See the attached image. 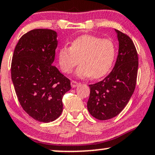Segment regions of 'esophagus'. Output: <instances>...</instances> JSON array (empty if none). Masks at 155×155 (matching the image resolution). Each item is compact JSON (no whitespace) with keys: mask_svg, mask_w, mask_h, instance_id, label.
Listing matches in <instances>:
<instances>
[{"mask_svg":"<svg viewBox=\"0 0 155 155\" xmlns=\"http://www.w3.org/2000/svg\"><path fill=\"white\" fill-rule=\"evenodd\" d=\"M71 86H72V87H77L78 85H79V83L76 82V81H71Z\"/></svg>","mask_w":155,"mask_h":155,"instance_id":"1","label":"esophagus"}]
</instances>
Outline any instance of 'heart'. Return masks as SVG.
Segmentation results:
<instances>
[{
	"instance_id": "obj_1",
	"label": "heart",
	"mask_w": 155,
	"mask_h": 155,
	"mask_svg": "<svg viewBox=\"0 0 155 155\" xmlns=\"http://www.w3.org/2000/svg\"><path fill=\"white\" fill-rule=\"evenodd\" d=\"M116 56V46L110 39L92 35H84L73 41L71 47L64 46L58 53L61 71L69 73L80 62L75 71L77 77L92 76L99 79L111 69Z\"/></svg>"
}]
</instances>
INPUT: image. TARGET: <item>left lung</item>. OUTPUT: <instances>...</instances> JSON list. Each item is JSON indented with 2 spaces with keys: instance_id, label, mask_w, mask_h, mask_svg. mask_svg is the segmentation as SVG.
<instances>
[{
  "instance_id": "left-lung-1",
  "label": "left lung",
  "mask_w": 155,
  "mask_h": 155,
  "mask_svg": "<svg viewBox=\"0 0 155 155\" xmlns=\"http://www.w3.org/2000/svg\"><path fill=\"white\" fill-rule=\"evenodd\" d=\"M119 41L118 56L111 72L101 82L89 84L91 92L87 107L99 120L117 116L131 99L138 70V56L132 40L115 30Z\"/></svg>"
}]
</instances>
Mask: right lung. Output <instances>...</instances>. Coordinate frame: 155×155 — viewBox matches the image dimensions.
<instances>
[{
  "instance_id": "add662e5",
  "label": "right lung",
  "mask_w": 155,
  "mask_h": 155,
  "mask_svg": "<svg viewBox=\"0 0 155 155\" xmlns=\"http://www.w3.org/2000/svg\"><path fill=\"white\" fill-rule=\"evenodd\" d=\"M57 45L56 31L35 29L22 35L12 56L11 76L19 102L42 123L61 115L63 96L71 88L70 79L53 65Z\"/></svg>"
}]
</instances>
